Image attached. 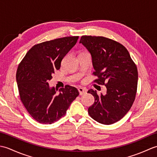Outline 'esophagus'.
<instances>
[{
  "mask_svg": "<svg viewBox=\"0 0 157 157\" xmlns=\"http://www.w3.org/2000/svg\"><path fill=\"white\" fill-rule=\"evenodd\" d=\"M78 91H79V95H82L84 94H86V93L87 92V89L83 88H79Z\"/></svg>",
  "mask_w": 157,
  "mask_h": 157,
  "instance_id": "34e87169",
  "label": "esophagus"
}]
</instances>
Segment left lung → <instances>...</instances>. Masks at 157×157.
Here are the masks:
<instances>
[{
  "instance_id": "obj_1",
  "label": "left lung",
  "mask_w": 157,
  "mask_h": 157,
  "mask_svg": "<svg viewBox=\"0 0 157 157\" xmlns=\"http://www.w3.org/2000/svg\"><path fill=\"white\" fill-rule=\"evenodd\" d=\"M79 43L90 52L97 77L93 82L106 87V94L94 97L88 114L96 121L111 125L124 117L134 103L138 87V69L128 50L119 42L103 36H82Z\"/></svg>"
}]
</instances>
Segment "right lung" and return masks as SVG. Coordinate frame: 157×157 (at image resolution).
<instances>
[{
    "label": "right lung",
    "mask_w": 157,
    "mask_h": 157,
    "mask_svg": "<svg viewBox=\"0 0 157 157\" xmlns=\"http://www.w3.org/2000/svg\"><path fill=\"white\" fill-rule=\"evenodd\" d=\"M78 38L67 36L39 43L29 50L19 64L16 80L20 100L36 121L51 124L58 121L79 95L77 88L69 85L56 94L48 83Z\"/></svg>",
    "instance_id": "right-lung-1"
}]
</instances>
